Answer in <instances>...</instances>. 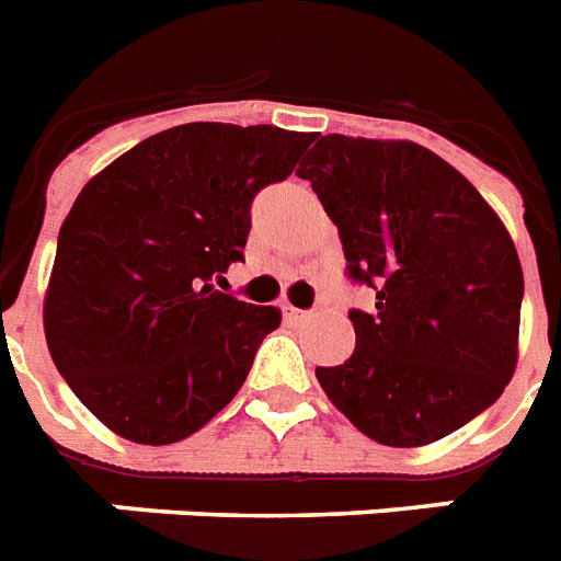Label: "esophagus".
Masks as SVG:
<instances>
[{"label": "esophagus", "mask_w": 561, "mask_h": 561, "mask_svg": "<svg viewBox=\"0 0 561 561\" xmlns=\"http://www.w3.org/2000/svg\"><path fill=\"white\" fill-rule=\"evenodd\" d=\"M282 313H285V320L288 322H302L305 317H308V311H299V308H294L290 302L282 305Z\"/></svg>", "instance_id": "esophagus-1"}]
</instances>
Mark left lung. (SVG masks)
Wrapping results in <instances>:
<instances>
[{"mask_svg":"<svg viewBox=\"0 0 561 561\" xmlns=\"http://www.w3.org/2000/svg\"><path fill=\"white\" fill-rule=\"evenodd\" d=\"M343 239L348 276L375 288L343 366L317 380L363 435L426 446L502 398L516 371L525 276L476 186L412 140L325 135L296 170Z\"/></svg>","mask_w":561,"mask_h":561,"instance_id":"1","label":"left lung"}]
</instances>
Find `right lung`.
<instances>
[{"mask_svg":"<svg viewBox=\"0 0 561 561\" xmlns=\"http://www.w3.org/2000/svg\"><path fill=\"white\" fill-rule=\"evenodd\" d=\"M308 131L184 123L98 172L59 227L43 325L54 366L135 444L190 438L236 398L282 313L216 290L250 202L285 181Z\"/></svg>","mask_w":561,"mask_h":561,"instance_id":"1","label":"right lung"}]
</instances>
